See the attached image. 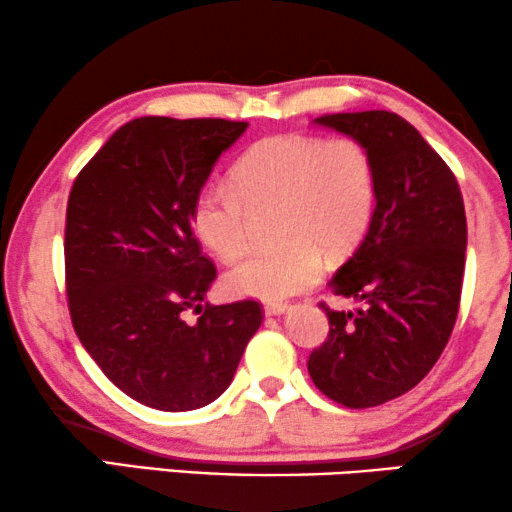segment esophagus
Segmentation results:
<instances>
[{
    "instance_id": "34e87169",
    "label": "esophagus",
    "mask_w": 512,
    "mask_h": 512,
    "mask_svg": "<svg viewBox=\"0 0 512 512\" xmlns=\"http://www.w3.org/2000/svg\"><path fill=\"white\" fill-rule=\"evenodd\" d=\"M287 308H290L287 304H266L264 306V315H269V318H271V315H283Z\"/></svg>"
}]
</instances>
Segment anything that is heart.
Listing matches in <instances>:
<instances>
[{
	"instance_id": "b5f03b06",
	"label": "heart",
	"mask_w": 512,
	"mask_h": 512,
	"mask_svg": "<svg viewBox=\"0 0 512 512\" xmlns=\"http://www.w3.org/2000/svg\"><path fill=\"white\" fill-rule=\"evenodd\" d=\"M232 185H208L192 206V229L215 257L232 262L253 243L255 215L278 211L283 246L243 259L225 273L232 297L278 304L306 292L331 257L350 253L376 206L369 148L350 136L278 134L255 143L232 169Z\"/></svg>"
}]
</instances>
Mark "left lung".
<instances>
[{"instance_id": "obj_1", "label": "left lung", "mask_w": 512, "mask_h": 512, "mask_svg": "<svg viewBox=\"0 0 512 512\" xmlns=\"http://www.w3.org/2000/svg\"><path fill=\"white\" fill-rule=\"evenodd\" d=\"M315 122L369 148L376 208L329 283L364 308L322 304L329 334L308 357V373L331 401L371 408L413 390L450 341L466 262L464 199L448 164L401 115L334 113Z\"/></svg>"}]
</instances>
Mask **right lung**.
Segmentation results:
<instances>
[{"mask_svg":"<svg viewBox=\"0 0 512 512\" xmlns=\"http://www.w3.org/2000/svg\"><path fill=\"white\" fill-rule=\"evenodd\" d=\"M248 122L129 120L69 192L64 269L71 322L111 383L143 406L181 413L232 383L264 315L257 301L201 306L215 266L192 206ZM202 315L187 326L182 313Z\"/></svg>","mask_w":512,"mask_h":512,"instance_id":"obj_1","label":"right lung"}]
</instances>
